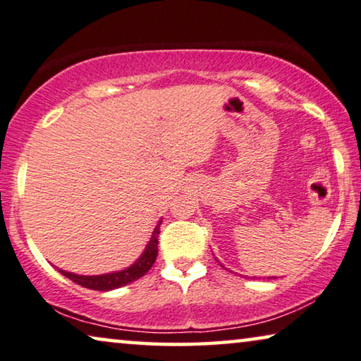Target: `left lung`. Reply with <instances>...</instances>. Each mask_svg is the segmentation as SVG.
I'll return each mask as SVG.
<instances>
[{"mask_svg": "<svg viewBox=\"0 0 361 361\" xmlns=\"http://www.w3.org/2000/svg\"><path fill=\"white\" fill-rule=\"evenodd\" d=\"M220 266H222V264H220Z\"/></svg>", "mask_w": 361, "mask_h": 361, "instance_id": "left-lung-1", "label": "left lung"}]
</instances>
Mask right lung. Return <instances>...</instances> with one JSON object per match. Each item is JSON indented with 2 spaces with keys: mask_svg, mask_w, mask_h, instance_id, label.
<instances>
[{
  "mask_svg": "<svg viewBox=\"0 0 361 361\" xmlns=\"http://www.w3.org/2000/svg\"><path fill=\"white\" fill-rule=\"evenodd\" d=\"M160 225H162V220H160L157 227L154 228L152 236H150L146 250L142 251V255L139 256V259L136 262H133L129 267L123 269V271L100 274V276H79V274L61 271V269H58V271H60L64 277L71 279L74 283L82 285V287L90 288V290H99V292H109V290L125 287V285L141 279L144 274L154 266L155 259H157V252H159L157 245H159Z\"/></svg>",
  "mask_w": 361,
  "mask_h": 361,
  "instance_id": "obj_1",
  "label": "right lung"
}]
</instances>
